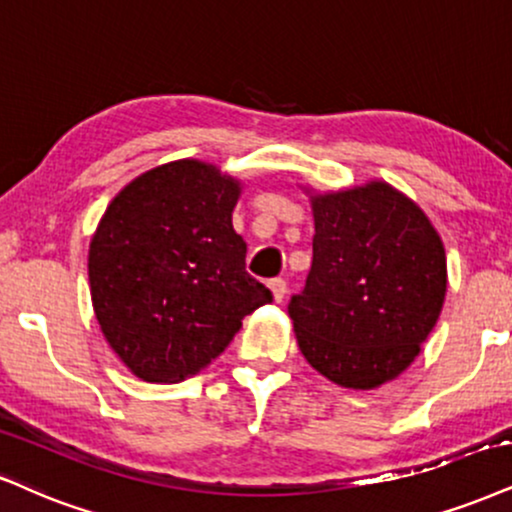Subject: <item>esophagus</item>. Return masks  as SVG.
Wrapping results in <instances>:
<instances>
[{"label": "esophagus", "instance_id": "1", "mask_svg": "<svg viewBox=\"0 0 512 512\" xmlns=\"http://www.w3.org/2000/svg\"><path fill=\"white\" fill-rule=\"evenodd\" d=\"M268 287H270V292H273V299H275V301L285 299V294H287V282L282 280V277H275V280H270Z\"/></svg>", "mask_w": 512, "mask_h": 512}]
</instances>
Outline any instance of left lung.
Segmentation results:
<instances>
[{
    "mask_svg": "<svg viewBox=\"0 0 512 512\" xmlns=\"http://www.w3.org/2000/svg\"><path fill=\"white\" fill-rule=\"evenodd\" d=\"M313 263L289 301L304 358L327 380L399 377L437 325L446 251L422 208L387 182L313 194Z\"/></svg>",
    "mask_w": 512,
    "mask_h": 512,
    "instance_id": "left-lung-1",
    "label": "left lung"
}]
</instances>
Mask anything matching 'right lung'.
I'll list each match as a JSON object with an SVG mask.
<instances>
[{"label": "right lung", "instance_id": "right-lung-1", "mask_svg": "<svg viewBox=\"0 0 512 512\" xmlns=\"http://www.w3.org/2000/svg\"><path fill=\"white\" fill-rule=\"evenodd\" d=\"M242 182L197 159L156 166L106 206L90 242L92 306L144 382L197 375L273 294L246 273L232 227Z\"/></svg>", "mask_w": 512, "mask_h": 512}]
</instances>
